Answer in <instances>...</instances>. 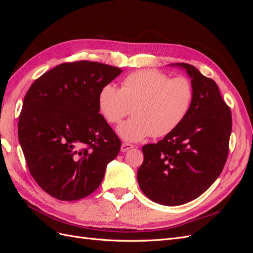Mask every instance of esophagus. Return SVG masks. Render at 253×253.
Returning a JSON list of instances; mask_svg holds the SVG:
<instances>
[{
    "instance_id": "esophagus-1",
    "label": "esophagus",
    "mask_w": 253,
    "mask_h": 253,
    "mask_svg": "<svg viewBox=\"0 0 253 253\" xmlns=\"http://www.w3.org/2000/svg\"><path fill=\"white\" fill-rule=\"evenodd\" d=\"M132 148H134L133 144L125 142V143L121 144V149L120 150H121V152H126V151H128L129 149H132Z\"/></svg>"
}]
</instances>
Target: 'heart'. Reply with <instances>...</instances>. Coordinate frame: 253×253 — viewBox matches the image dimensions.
<instances>
[{
  "label": "heart",
  "mask_w": 253,
  "mask_h": 253,
  "mask_svg": "<svg viewBox=\"0 0 253 253\" xmlns=\"http://www.w3.org/2000/svg\"><path fill=\"white\" fill-rule=\"evenodd\" d=\"M193 87L183 77L170 78L154 70L133 73L121 88L106 84L99 93V108L110 124H119L132 109L133 117L117 127L120 138L136 142L152 135L173 132L187 117L193 102Z\"/></svg>",
  "instance_id": "b5f03b06"
}]
</instances>
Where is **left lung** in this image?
<instances>
[{"mask_svg":"<svg viewBox=\"0 0 253 253\" xmlns=\"http://www.w3.org/2000/svg\"><path fill=\"white\" fill-rule=\"evenodd\" d=\"M171 65L183 68L191 78L193 102L173 132L157 143L143 145L137 180L151 201L179 206L202 195L223 171L232 119L215 82L193 65Z\"/></svg>","mask_w":253,"mask_h":253,"instance_id":"1","label":"left lung"}]
</instances>
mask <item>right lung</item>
Masks as SVG:
<instances>
[{
  "label": "right lung",
  "mask_w": 253,
  "mask_h": 253,
  "mask_svg": "<svg viewBox=\"0 0 253 253\" xmlns=\"http://www.w3.org/2000/svg\"><path fill=\"white\" fill-rule=\"evenodd\" d=\"M121 68L91 61L60 64L29 87L18 124L30 174L45 192L73 202L100 186L121 141L99 114L101 88Z\"/></svg>",
  "instance_id": "1"
}]
</instances>
